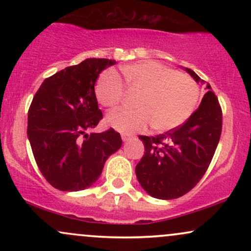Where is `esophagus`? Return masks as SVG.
Returning a JSON list of instances; mask_svg holds the SVG:
<instances>
[{"label": "esophagus", "instance_id": "esophagus-1", "mask_svg": "<svg viewBox=\"0 0 251 251\" xmlns=\"http://www.w3.org/2000/svg\"><path fill=\"white\" fill-rule=\"evenodd\" d=\"M122 139H123V142H128L129 139H132V137L127 134H122Z\"/></svg>", "mask_w": 251, "mask_h": 251}]
</instances>
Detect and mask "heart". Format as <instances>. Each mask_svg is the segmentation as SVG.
I'll use <instances>...</instances> for the list:
<instances>
[{
	"instance_id": "1",
	"label": "heart",
	"mask_w": 251,
	"mask_h": 251,
	"mask_svg": "<svg viewBox=\"0 0 251 251\" xmlns=\"http://www.w3.org/2000/svg\"><path fill=\"white\" fill-rule=\"evenodd\" d=\"M129 92L139 94L137 109H119L106 118L107 125L123 133H134L151 124L157 132H166L183 125L194 113L200 89L186 74L176 72L155 61H144L122 67ZM100 105L114 108L122 102L125 91L120 77L113 71L102 73L96 85Z\"/></svg>"
}]
</instances>
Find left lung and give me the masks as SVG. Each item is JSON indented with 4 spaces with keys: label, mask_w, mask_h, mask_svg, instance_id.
Wrapping results in <instances>:
<instances>
[{
    "label": "left lung",
    "mask_w": 251,
    "mask_h": 251,
    "mask_svg": "<svg viewBox=\"0 0 251 251\" xmlns=\"http://www.w3.org/2000/svg\"><path fill=\"white\" fill-rule=\"evenodd\" d=\"M196 82H204L184 68ZM191 117L165 134L139 135L145 154L135 166L142 188L158 200H175L189 192L208 170L222 132V109L211 86Z\"/></svg>",
    "instance_id": "left-lung-1"
}]
</instances>
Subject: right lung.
<instances>
[{"label":"right lung","instance_id":"obj_1","mask_svg":"<svg viewBox=\"0 0 251 251\" xmlns=\"http://www.w3.org/2000/svg\"><path fill=\"white\" fill-rule=\"evenodd\" d=\"M114 60L86 59L42 82L28 111V139L51 186L79 191L93 185L107 158L122 148L113 128L91 132L102 119L94 92L99 74Z\"/></svg>","mask_w":251,"mask_h":251}]
</instances>
